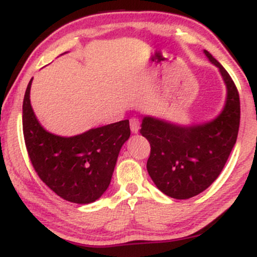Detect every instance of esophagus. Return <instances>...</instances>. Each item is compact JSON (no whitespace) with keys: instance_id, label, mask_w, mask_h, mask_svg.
<instances>
[{"instance_id":"esophagus-1","label":"esophagus","mask_w":257,"mask_h":257,"mask_svg":"<svg viewBox=\"0 0 257 257\" xmlns=\"http://www.w3.org/2000/svg\"><path fill=\"white\" fill-rule=\"evenodd\" d=\"M129 122H131L132 132L138 133L139 129H140V120H139V118H137V117H132Z\"/></svg>"}]
</instances>
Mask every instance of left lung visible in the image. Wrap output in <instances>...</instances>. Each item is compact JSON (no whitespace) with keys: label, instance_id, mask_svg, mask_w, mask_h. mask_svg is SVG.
I'll return each mask as SVG.
<instances>
[{"label":"left lung","instance_id":"left-lung-1","mask_svg":"<svg viewBox=\"0 0 257 257\" xmlns=\"http://www.w3.org/2000/svg\"><path fill=\"white\" fill-rule=\"evenodd\" d=\"M227 87L226 105L219 116L204 124L181 126L144 117L140 133L151 146L147 172L167 196L188 199L206 190L222 172L237 141L240 120L239 93L223 66L208 51Z\"/></svg>","mask_w":257,"mask_h":257}]
</instances>
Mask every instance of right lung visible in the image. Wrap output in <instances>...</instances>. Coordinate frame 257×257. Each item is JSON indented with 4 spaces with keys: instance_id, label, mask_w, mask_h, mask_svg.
<instances>
[{
    "instance_id": "1",
    "label": "right lung",
    "mask_w": 257,
    "mask_h": 257,
    "mask_svg": "<svg viewBox=\"0 0 257 257\" xmlns=\"http://www.w3.org/2000/svg\"><path fill=\"white\" fill-rule=\"evenodd\" d=\"M29 82L23 102L26 150L40 179L67 202L88 204L107 190L120 147L131 137L129 120L63 138L44 131L32 111Z\"/></svg>"
}]
</instances>
